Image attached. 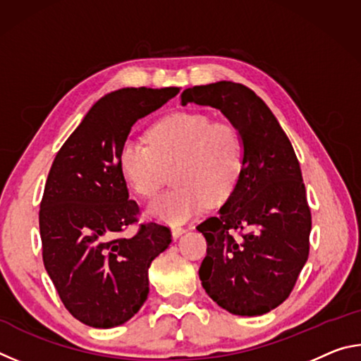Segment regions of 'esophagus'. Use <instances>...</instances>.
I'll return each mask as SVG.
<instances>
[{
  "instance_id": "obj_1",
  "label": "esophagus",
  "mask_w": 361,
  "mask_h": 361,
  "mask_svg": "<svg viewBox=\"0 0 361 361\" xmlns=\"http://www.w3.org/2000/svg\"><path fill=\"white\" fill-rule=\"evenodd\" d=\"M186 232L185 228H181V226H172V235L175 237V239H178L180 235H183Z\"/></svg>"
}]
</instances>
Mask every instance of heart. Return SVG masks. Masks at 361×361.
<instances>
[{"mask_svg":"<svg viewBox=\"0 0 361 361\" xmlns=\"http://www.w3.org/2000/svg\"><path fill=\"white\" fill-rule=\"evenodd\" d=\"M148 143L127 140L119 166L133 191L146 199L154 197L173 170L176 186L148 207V215L159 221L185 223L209 202L228 199L239 183L245 145L229 122H212L204 113H173L151 127Z\"/></svg>","mask_w":361,"mask_h":361,"instance_id":"obj_1","label":"heart"}]
</instances>
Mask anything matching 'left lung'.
Returning a JSON list of instances; mask_svg holds the SVG:
<instances>
[{
    "instance_id": "8db88e82",
    "label": "left lung",
    "mask_w": 361,
    "mask_h": 361,
    "mask_svg": "<svg viewBox=\"0 0 361 361\" xmlns=\"http://www.w3.org/2000/svg\"><path fill=\"white\" fill-rule=\"evenodd\" d=\"M181 103L219 109L245 145L235 189L216 216L197 226L207 240L199 277L219 307L234 315H262L290 296L309 256L312 216L295 149L276 116L247 85H194L181 94Z\"/></svg>"
}]
</instances>
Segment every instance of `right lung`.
<instances>
[{"instance_id": "obj_1", "label": "right lung", "mask_w": 361, "mask_h": 361, "mask_svg": "<svg viewBox=\"0 0 361 361\" xmlns=\"http://www.w3.org/2000/svg\"><path fill=\"white\" fill-rule=\"evenodd\" d=\"M178 87H127L108 94L84 116L54 159L39 209L42 261L66 310L94 328L119 326L149 293L148 269L172 242L167 226L140 224L119 152L138 119Z\"/></svg>"}]
</instances>
